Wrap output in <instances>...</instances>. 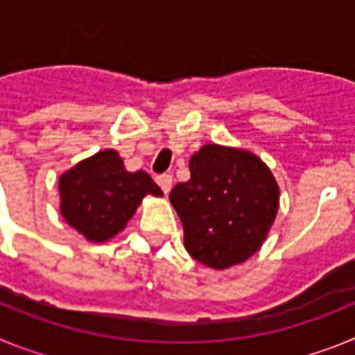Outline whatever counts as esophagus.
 I'll return each instance as SVG.
<instances>
[{
    "label": "esophagus",
    "instance_id": "obj_1",
    "mask_svg": "<svg viewBox=\"0 0 355 355\" xmlns=\"http://www.w3.org/2000/svg\"><path fill=\"white\" fill-rule=\"evenodd\" d=\"M156 183L159 184V188H162L163 192L168 193V192H171V188H172V175L171 174L156 175Z\"/></svg>",
    "mask_w": 355,
    "mask_h": 355
}]
</instances>
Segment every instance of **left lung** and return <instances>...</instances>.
Listing matches in <instances>:
<instances>
[{"instance_id":"8db88e82","label":"left lung","mask_w":355,"mask_h":355,"mask_svg":"<svg viewBox=\"0 0 355 355\" xmlns=\"http://www.w3.org/2000/svg\"><path fill=\"white\" fill-rule=\"evenodd\" d=\"M168 197L183 224L184 249L215 270L258 252L279 209L270 168L249 150L216 144L190 158V180Z\"/></svg>"}]
</instances>
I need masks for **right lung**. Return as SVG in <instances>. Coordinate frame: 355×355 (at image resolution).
I'll list each match as a JSON object with an SVG mask.
<instances>
[{
	"label": "right lung",
	"instance_id": "right-lung-1",
	"mask_svg": "<svg viewBox=\"0 0 355 355\" xmlns=\"http://www.w3.org/2000/svg\"><path fill=\"white\" fill-rule=\"evenodd\" d=\"M60 211L87 240L103 243L126 227L146 196H163L147 172H128L117 150H99L58 180Z\"/></svg>",
	"mask_w": 355,
	"mask_h": 355
}]
</instances>
